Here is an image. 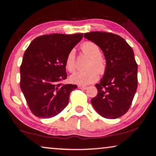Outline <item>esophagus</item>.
Masks as SVG:
<instances>
[{
    "mask_svg": "<svg viewBox=\"0 0 156 156\" xmlns=\"http://www.w3.org/2000/svg\"><path fill=\"white\" fill-rule=\"evenodd\" d=\"M78 88L80 89H83V90H85V89H87V86H84V85H79Z\"/></svg>",
    "mask_w": 156,
    "mask_h": 156,
    "instance_id": "esophagus-1",
    "label": "esophagus"
}]
</instances>
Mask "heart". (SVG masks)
<instances>
[{"instance_id": "b5f03b06", "label": "heart", "mask_w": 156, "mask_h": 156, "mask_svg": "<svg viewBox=\"0 0 156 156\" xmlns=\"http://www.w3.org/2000/svg\"><path fill=\"white\" fill-rule=\"evenodd\" d=\"M82 52L90 57V61L87 65L88 69L84 71L76 72L70 76V81L74 84L87 85L97 80L98 73L104 74L106 72V62L105 59L101 55V50L97 44L92 42H85L82 44ZM65 66L70 72L76 69L75 52L74 50L69 51L65 60Z\"/></svg>"}]
</instances>
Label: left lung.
<instances>
[{
    "instance_id": "8db88e82",
    "label": "left lung",
    "mask_w": 156,
    "mask_h": 156,
    "mask_svg": "<svg viewBox=\"0 0 156 156\" xmlns=\"http://www.w3.org/2000/svg\"><path fill=\"white\" fill-rule=\"evenodd\" d=\"M84 37L101 48L106 62L103 77L95 85L97 95L91 103L104 118H119L129 111L138 87L133 51L123 38L111 33L91 32Z\"/></svg>"
}]
</instances>
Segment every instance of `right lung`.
I'll return each instance as SVG.
<instances>
[{
	"label": "right lung",
	"instance_id": "obj_1",
	"mask_svg": "<svg viewBox=\"0 0 156 156\" xmlns=\"http://www.w3.org/2000/svg\"><path fill=\"white\" fill-rule=\"evenodd\" d=\"M83 34H50L34 39L25 50L20 66V89L31 112L42 119L59 114L69 102L75 84H63L67 79L68 53Z\"/></svg>",
	"mask_w": 156,
	"mask_h": 156
}]
</instances>
